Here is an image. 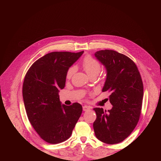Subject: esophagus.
Here are the masks:
<instances>
[{
    "label": "esophagus",
    "instance_id": "1",
    "mask_svg": "<svg viewBox=\"0 0 161 161\" xmlns=\"http://www.w3.org/2000/svg\"><path fill=\"white\" fill-rule=\"evenodd\" d=\"M82 109H83L84 111H87L90 110V108H89V107H88V106L85 105V106L82 107Z\"/></svg>",
    "mask_w": 161,
    "mask_h": 161
}]
</instances>
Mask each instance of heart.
Here are the masks:
<instances>
[{
	"mask_svg": "<svg viewBox=\"0 0 161 161\" xmlns=\"http://www.w3.org/2000/svg\"><path fill=\"white\" fill-rule=\"evenodd\" d=\"M82 67L86 72V74L89 76L96 75L97 76L101 71V64L100 63L95 60V58L91 57V56H86L82 63ZM76 70V68L75 66L70 67L66 72V78L70 79L72 76L74 74Z\"/></svg>",
	"mask_w": 161,
	"mask_h": 161,
	"instance_id": "heart-1",
	"label": "heart"
}]
</instances>
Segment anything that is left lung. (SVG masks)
<instances>
[{"label": "left lung", "instance_id": "left-lung-1", "mask_svg": "<svg viewBox=\"0 0 161 161\" xmlns=\"http://www.w3.org/2000/svg\"><path fill=\"white\" fill-rule=\"evenodd\" d=\"M107 70L103 92L109 93L110 110L96 108L93 128L97 138L109 144L122 142L137 125L142 109L143 82L137 66L130 58L110 50L95 52Z\"/></svg>", "mask_w": 161, "mask_h": 161}]
</instances>
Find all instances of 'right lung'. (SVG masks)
<instances>
[{
    "mask_svg": "<svg viewBox=\"0 0 161 161\" xmlns=\"http://www.w3.org/2000/svg\"><path fill=\"white\" fill-rule=\"evenodd\" d=\"M84 51L53 52L36 60L28 70L23 85L27 118L46 142L58 144L69 139L82 114V105H62L60 89L64 88L66 72Z\"/></svg>",
    "mask_w": 161,
    "mask_h": 161,
    "instance_id": "right-lung-1",
    "label": "right lung"
}]
</instances>
